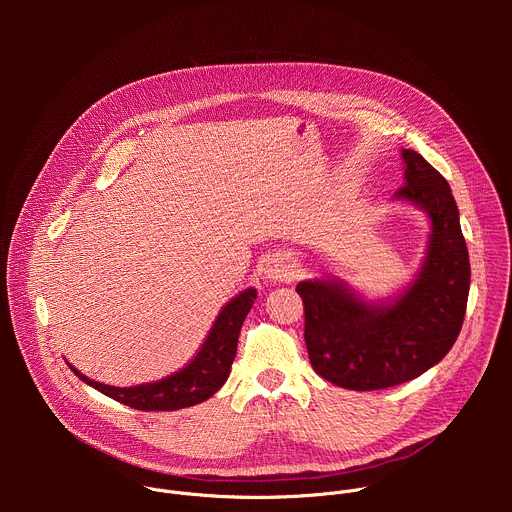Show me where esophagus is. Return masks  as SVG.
Wrapping results in <instances>:
<instances>
[{
	"label": "esophagus",
	"instance_id": "obj_1",
	"mask_svg": "<svg viewBox=\"0 0 512 512\" xmlns=\"http://www.w3.org/2000/svg\"><path fill=\"white\" fill-rule=\"evenodd\" d=\"M267 275L271 279H277V281H291L296 275V267L285 257H275L267 265Z\"/></svg>",
	"mask_w": 512,
	"mask_h": 512
}]
</instances>
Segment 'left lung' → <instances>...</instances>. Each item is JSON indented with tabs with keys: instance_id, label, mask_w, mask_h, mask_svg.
<instances>
[{
	"instance_id": "left-lung-1",
	"label": "left lung",
	"mask_w": 512,
	"mask_h": 512,
	"mask_svg": "<svg viewBox=\"0 0 512 512\" xmlns=\"http://www.w3.org/2000/svg\"><path fill=\"white\" fill-rule=\"evenodd\" d=\"M405 184L397 198L431 218L419 277L389 306H367L332 281H302L304 338L314 371L326 381L377 391L407 383L454 346L466 314L470 259L450 184L417 152L403 150Z\"/></svg>"
}]
</instances>
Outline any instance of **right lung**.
I'll return each mask as SVG.
<instances>
[{
  "label": "right lung",
  "mask_w": 512,
  "mask_h": 512,
  "mask_svg": "<svg viewBox=\"0 0 512 512\" xmlns=\"http://www.w3.org/2000/svg\"><path fill=\"white\" fill-rule=\"evenodd\" d=\"M257 298L253 287L245 289L235 300H231L223 312L218 314L206 342L202 344L196 358L180 373H174L162 381L137 385V387H111L97 383L72 369L79 379L95 387L103 395L129 405L139 411H176L206 401L225 385L231 373V364L237 354V342L241 326Z\"/></svg>",
  "instance_id": "add662e5"
}]
</instances>
